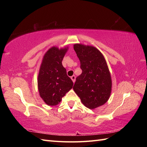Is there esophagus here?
I'll use <instances>...</instances> for the list:
<instances>
[{
    "instance_id": "34e87169",
    "label": "esophagus",
    "mask_w": 147,
    "mask_h": 147,
    "mask_svg": "<svg viewBox=\"0 0 147 147\" xmlns=\"http://www.w3.org/2000/svg\"><path fill=\"white\" fill-rule=\"evenodd\" d=\"M71 78L72 81H73V83L75 82V80H76V76H74V75L72 76L71 77Z\"/></svg>"
}]
</instances>
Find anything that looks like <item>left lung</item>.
Wrapping results in <instances>:
<instances>
[{
    "label": "left lung",
    "instance_id": "obj_1",
    "mask_svg": "<svg viewBox=\"0 0 147 147\" xmlns=\"http://www.w3.org/2000/svg\"><path fill=\"white\" fill-rule=\"evenodd\" d=\"M74 49L82 70L76 78L74 91L88 109L104 105L109 98L112 87L111 74L104 56L92 46L75 44Z\"/></svg>",
    "mask_w": 147,
    "mask_h": 147
}]
</instances>
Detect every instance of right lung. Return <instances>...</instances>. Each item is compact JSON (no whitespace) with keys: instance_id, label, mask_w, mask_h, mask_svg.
<instances>
[{"instance_id":"obj_1","label":"right lung","mask_w":147,"mask_h":147,"mask_svg":"<svg viewBox=\"0 0 147 147\" xmlns=\"http://www.w3.org/2000/svg\"><path fill=\"white\" fill-rule=\"evenodd\" d=\"M67 49L52 47L43 59L38 77L40 95L47 104L56 105L73 88V82L67 75L62 61Z\"/></svg>"}]
</instances>
